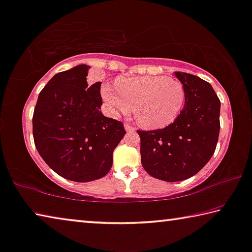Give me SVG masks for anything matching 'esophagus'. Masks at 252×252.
Wrapping results in <instances>:
<instances>
[{"label": "esophagus", "mask_w": 252, "mask_h": 252, "mask_svg": "<svg viewBox=\"0 0 252 252\" xmlns=\"http://www.w3.org/2000/svg\"><path fill=\"white\" fill-rule=\"evenodd\" d=\"M125 129L127 131V132H133V131H136V129H134V126L129 125V123H126Z\"/></svg>", "instance_id": "esophagus-1"}]
</instances>
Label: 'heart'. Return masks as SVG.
Instances as JSON below:
<instances>
[{
    "label": "heart",
    "mask_w": 252,
    "mask_h": 252,
    "mask_svg": "<svg viewBox=\"0 0 252 252\" xmlns=\"http://www.w3.org/2000/svg\"><path fill=\"white\" fill-rule=\"evenodd\" d=\"M116 87L119 93L104 86L105 102L116 113L129 114L134 107L137 122L146 129L171 126L185 107L186 90L175 79L165 76L120 79Z\"/></svg>",
    "instance_id": "1"
}]
</instances>
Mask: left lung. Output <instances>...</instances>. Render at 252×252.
Instances as JSON below:
<instances>
[{
    "mask_svg": "<svg viewBox=\"0 0 252 252\" xmlns=\"http://www.w3.org/2000/svg\"><path fill=\"white\" fill-rule=\"evenodd\" d=\"M175 76L186 90V104L178 120L164 129L138 130L145 171L167 182L189 179L208 163L220 126V102L209 82L186 72Z\"/></svg>",
    "mask_w": 252,
    "mask_h": 252,
    "instance_id": "1",
    "label": "left lung"
}]
</instances>
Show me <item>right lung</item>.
<instances>
[{
  "label": "right lung",
  "instance_id": "1",
  "mask_svg": "<svg viewBox=\"0 0 252 252\" xmlns=\"http://www.w3.org/2000/svg\"><path fill=\"white\" fill-rule=\"evenodd\" d=\"M88 65L56 73L39 93L32 136L39 155L55 173L89 182L110 172L113 150L125 137L123 123L99 111L102 82L88 86Z\"/></svg>",
  "mask_w": 252,
  "mask_h": 252
}]
</instances>
